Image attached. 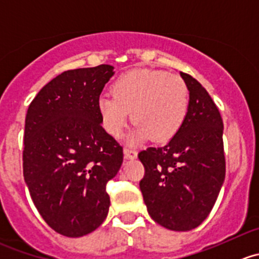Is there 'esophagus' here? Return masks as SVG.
Listing matches in <instances>:
<instances>
[{"mask_svg":"<svg viewBox=\"0 0 259 259\" xmlns=\"http://www.w3.org/2000/svg\"><path fill=\"white\" fill-rule=\"evenodd\" d=\"M124 155H125V158H127V159H134V158H137L138 153H137V150L133 149V148L125 147L124 148Z\"/></svg>","mask_w":259,"mask_h":259,"instance_id":"obj_1","label":"esophagus"}]
</instances>
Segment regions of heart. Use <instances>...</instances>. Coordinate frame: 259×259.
Masks as SVG:
<instances>
[{
    "instance_id": "obj_1",
    "label": "heart",
    "mask_w": 259,
    "mask_h": 259,
    "mask_svg": "<svg viewBox=\"0 0 259 259\" xmlns=\"http://www.w3.org/2000/svg\"><path fill=\"white\" fill-rule=\"evenodd\" d=\"M111 91L114 97H100L99 112L104 129L115 138L126 127L130 111L138 122L134 139L150 138L155 143L172 139L187 117V84L176 74L150 69L130 71L114 82Z\"/></svg>"
}]
</instances>
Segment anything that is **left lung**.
<instances>
[{"instance_id": "8db88e82", "label": "left lung", "mask_w": 259, "mask_h": 259, "mask_svg": "<svg viewBox=\"0 0 259 259\" xmlns=\"http://www.w3.org/2000/svg\"><path fill=\"white\" fill-rule=\"evenodd\" d=\"M190 91L187 117L163 147L138 154L144 165L139 182L149 215L176 232L199 227L214 207L225 178L223 119L197 79L181 72Z\"/></svg>"}]
</instances>
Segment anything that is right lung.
I'll return each instance as SVG.
<instances>
[{
    "mask_svg": "<svg viewBox=\"0 0 259 259\" xmlns=\"http://www.w3.org/2000/svg\"><path fill=\"white\" fill-rule=\"evenodd\" d=\"M112 69L100 64L63 72L37 92L25 117V182L45 223L66 237L94 232L109 212L106 185L124 158L99 112Z\"/></svg>",
    "mask_w": 259,
    "mask_h": 259,
    "instance_id": "add662e5",
    "label": "right lung"
}]
</instances>
